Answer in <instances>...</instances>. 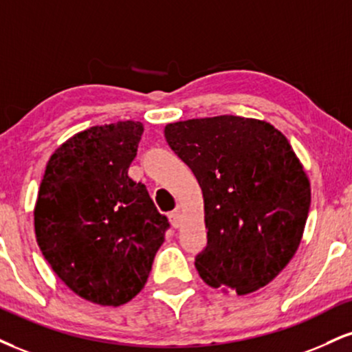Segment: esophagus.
I'll use <instances>...</instances> for the list:
<instances>
[{
  "label": "esophagus",
  "instance_id": "34e87169",
  "mask_svg": "<svg viewBox=\"0 0 352 352\" xmlns=\"http://www.w3.org/2000/svg\"><path fill=\"white\" fill-rule=\"evenodd\" d=\"M182 218H184V217H182V213H180L179 210L172 211V213L168 214V219H170V224H172L173 228H179V226H180V224H182Z\"/></svg>",
  "mask_w": 352,
  "mask_h": 352
}]
</instances>
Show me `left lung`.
I'll return each instance as SVG.
<instances>
[{"instance_id":"8db88e82","label":"left lung","mask_w":352,"mask_h":352,"mask_svg":"<svg viewBox=\"0 0 352 352\" xmlns=\"http://www.w3.org/2000/svg\"><path fill=\"white\" fill-rule=\"evenodd\" d=\"M164 133L203 192L208 244L195 259L203 282L238 295L267 285L297 252L311 201L290 142L269 122L231 114Z\"/></svg>"}]
</instances>
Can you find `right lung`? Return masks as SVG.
<instances>
[{
  "label": "right lung",
  "mask_w": 352,
  "mask_h": 352,
  "mask_svg": "<svg viewBox=\"0 0 352 352\" xmlns=\"http://www.w3.org/2000/svg\"><path fill=\"white\" fill-rule=\"evenodd\" d=\"M138 121L93 126L50 155L34 208L45 261L88 302L120 307L134 298L164 243L168 219L128 168L142 135Z\"/></svg>",
  "instance_id": "1"
}]
</instances>
